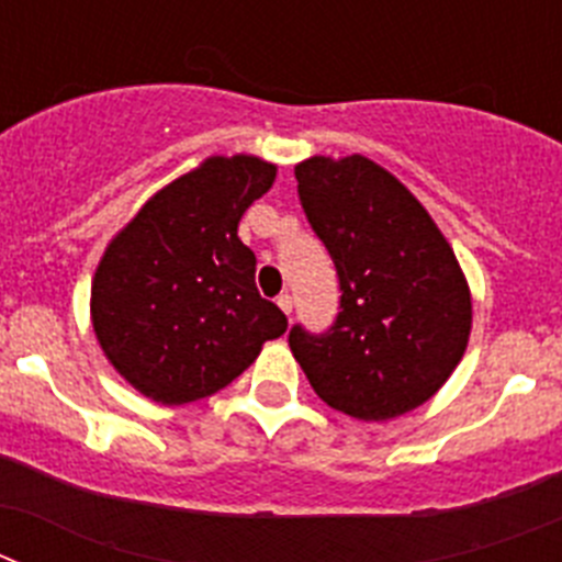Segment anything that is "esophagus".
Returning a JSON list of instances; mask_svg holds the SVG:
<instances>
[{"mask_svg":"<svg viewBox=\"0 0 562 562\" xmlns=\"http://www.w3.org/2000/svg\"><path fill=\"white\" fill-rule=\"evenodd\" d=\"M276 304L281 306V312H284V315H290V312H292V295H290V292H281Z\"/></svg>","mask_w":562,"mask_h":562,"instance_id":"34e87169","label":"esophagus"}]
</instances>
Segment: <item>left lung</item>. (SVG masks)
<instances>
[{"instance_id":"1","label":"left lung","mask_w":562,"mask_h":562,"mask_svg":"<svg viewBox=\"0 0 562 562\" xmlns=\"http://www.w3.org/2000/svg\"><path fill=\"white\" fill-rule=\"evenodd\" d=\"M295 180L342 295L329 331L292 326V355L315 394L355 419L419 408L453 374L473 326L453 247L414 193L362 154L310 157Z\"/></svg>"}]
</instances>
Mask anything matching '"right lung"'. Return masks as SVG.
<instances>
[{"mask_svg":"<svg viewBox=\"0 0 562 562\" xmlns=\"http://www.w3.org/2000/svg\"><path fill=\"white\" fill-rule=\"evenodd\" d=\"M276 182L250 154L207 157L168 182L109 241L92 278V329L117 374L160 405L216 394L286 331L256 290L238 238L247 207Z\"/></svg>","mask_w":562,"mask_h":562,"instance_id":"right-lung-1","label":"right lung"}]
</instances>
